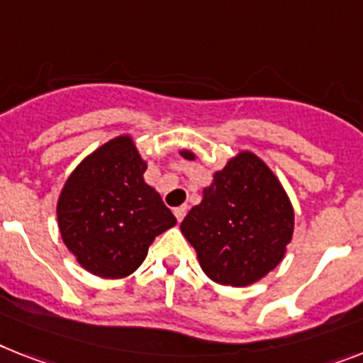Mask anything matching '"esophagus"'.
Masks as SVG:
<instances>
[{"label": "esophagus", "instance_id": "esophagus-1", "mask_svg": "<svg viewBox=\"0 0 363 363\" xmlns=\"http://www.w3.org/2000/svg\"><path fill=\"white\" fill-rule=\"evenodd\" d=\"M185 213H187V206H179V208H176L174 209L176 220H178V223H182V220H184V217H185Z\"/></svg>", "mask_w": 363, "mask_h": 363}]
</instances>
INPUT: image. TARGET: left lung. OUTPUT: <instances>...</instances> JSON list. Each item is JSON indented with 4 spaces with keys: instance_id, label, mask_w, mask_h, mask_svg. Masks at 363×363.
Segmentation results:
<instances>
[{
    "instance_id": "obj_1",
    "label": "left lung",
    "mask_w": 363,
    "mask_h": 363,
    "mask_svg": "<svg viewBox=\"0 0 363 363\" xmlns=\"http://www.w3.org/2000/svg\"><path fill=\"white\" fill-rule=\"evenodd\" d=\"M185 160H196L182 150ZM295 211L280 179L252 152H239L203 187L202 202L182 223L213 282L245 287L267 277L286 256Z\"/></svg>"
}]
</instances>
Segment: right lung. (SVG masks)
Wrapping results in <instances>:
<instances>
[{
  "mask_svg": "<svg viewBox=\"0 0 363 363\" xmlns=\"http://www.w3.org/2000/svg\"><path fill=\"white\" fill-rule=\"evenodd\" d=\"M145 170L133 139L121 135L86 155L59 194L62 241L96 277H130L154 239L176 224L160 193L143 178Z\"/></svg>",
  "mask_w": 363,
  "mask_h": 363,
  "instance_id": "right-lung-1",
  "label": "right lung"
}]
</instances>
